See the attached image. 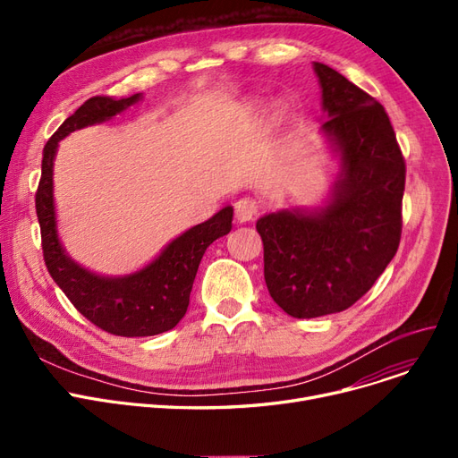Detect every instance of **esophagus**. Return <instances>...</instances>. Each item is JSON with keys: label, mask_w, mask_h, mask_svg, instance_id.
<instances>
[{"label": "esophagus", "mask_w": 458, "mask_h": 458, "mask_svg": "<svg viewBox=\"0 0 458 458\" xmlns=\"http://www.w3.org/2000/svg\"><path fill=\"white\" fill-rule=\"evenodd\" d=\"M233 208H235V219L239 223H250V221H254L256 216H258V211H259L258 202L254 199H250V197L239 199L233 204Z\"/></svg>", "instance_id": "34e87169"}]
</instances>
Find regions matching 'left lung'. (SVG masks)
<instances>
[{
    "instance_id": "obj_1",
    "label": "left lung",
    "mask_w": 458,
    "mask_h": 458,
    "mask_svg": "<svg viewBox=\"0 0 458 458\" xmlns=\"http://www.w3.org/2000/svg\"><path fill=\"white\" fill-rule=\"evenodd\" d=\"M328 135L342 159L330 202L318 211L261 216L263 275L292 318L335 314L364 297L397 252L406 166L384 107L340 72L314 63Z\"/></svg>"
}]
</instances>
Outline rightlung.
<instances>
[{"label":"right lung","mask_w":458,"mask_h":458,"mask_svg":"<svg viewBox=\"0 0 458 458\" xmlns=\"http://www.w3.org/2000/svg\"><path fill=\"white\" fill-rule=\"evenodd\" d=\"M140 98L94 96L68 116L44 147L42 174L35 195L46 267L68 301L92 325L124 338L156 335L174 328L185 316L189 295L206 249L232 230L233 208L226 206L168 243L147 267L128 276L94 275L70 259L57 237L54 206V157L59 140L80 128L104 123Z\"/></svg>","instance_id":"obj_1"}]
</instances>
